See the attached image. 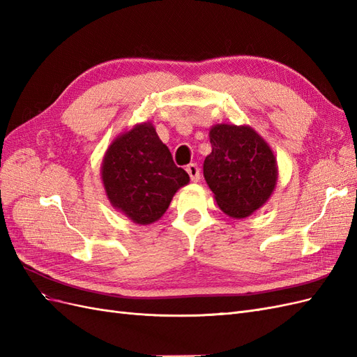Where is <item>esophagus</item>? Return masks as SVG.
Returning a JSON list of instances; mask_svg holds the SVG:
<instances>
[{
	"label": "esophagus",
	"instance_id": "34e87169",
	"mask_svg": "<svg viewBox=\"0 0 357 357\" xmlns=\"http://www.w3.org/2000/svg\"><path fill=\"white\" fill-rule=\"evenodd\" d=\"M186 171H188V174H189V177L193 183L199 181V168H198L197 164H189L186 167Z\"/></svg>",
	"mask_w": 357,
	"mask_h": 357
}]
</instances>
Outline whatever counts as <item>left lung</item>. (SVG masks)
<instances>
[{
  "label": "left lung",
  "mask_w": 357,
  "mask_h": 357,
  "mask_svg": "<svg viewBox=\"0 0 357 357\" xmlns=\"http://www.w3.org/2000/svg\"><path fill=\"white\" fill-rule=\"evenodd\" d=\"M210 143L204 178L226 215L245 219L275 190L278 167L273 149L252 126L234 123L213 125Z\"/></svg>",
  "instance_id": "left-lung-1"
}]
</instances>
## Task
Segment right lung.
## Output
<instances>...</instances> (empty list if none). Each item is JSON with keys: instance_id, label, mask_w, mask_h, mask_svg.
Wrapping results in <instances>:
<instances>
[{"instance_id": "right-lung-1", "label": "right lung", "mask_w": 357, "mask_h": 357, "mask_svg": "<svg viewBox=\"0 0 357 357\" xmlns=\"http://www.w3.org/2000/svg\"><path fill=\"white\" fill-rule=\"evenodd\" d=\"M101 180L112 207L137 225L159 220L176 192L190 181L150 121L113 139L101 162Z\"/></svg>"}]
</instances>
